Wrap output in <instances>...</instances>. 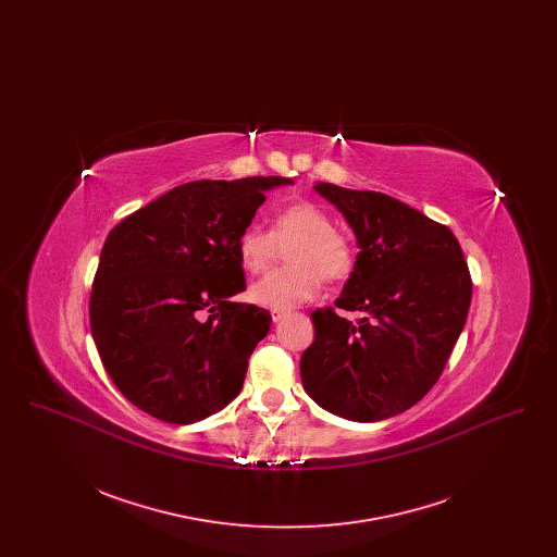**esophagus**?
Instances as JSON below:
<instances>
[{"instance_id": "esophagus-1", "label": "esophagus", "mask_w": 557, "mask_h": 557, "mask_svg": "<svg viewBox=\"0 0 557 557\" xmlns=\"http://www.w3.org/2000/svg\"><path fill=\"white\" fill-rule=\"evenodd\" d=\"M286 313H288L286 309H273V311H271V318H273V321H280Z\"/></svg>"}]
</instances>
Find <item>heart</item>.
I'll list each match as a JSON object with an SVG mask.
<instances>
[{
    "mask_svg": "<svg viewBox=\"0 0 557 557\" xmlns=\"http://www.w3.org/2000/svg\"><path fill=\"white\" fill-rule=\"evenodd\" d=\"M286 250V269L273 271L250 288L263 307L290 309L318 296L323 280L341 282L355 269V246L336 230L334 219L313 202H294L275 212L269 232L246 227L236 238V257L246 273H265Z\"/></svg>",
    "mask_w": 557,
    "mask_h": 557,
    "instance_id": "1",
    "label": "heart"
}]
</instances>
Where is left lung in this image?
Returning <instances> with one entry per match:
<instances>
[{"instance_id": "obj_1", "label": "left lung", "mask_w": 557, "mask_h": 557, "mask_svg": "<svg viewBox=\"0 0 557 557\" xmlns=\"http://www.w3.org/2000/svg\"><path fill=\"white\" fill-rule=\"evenodd\" d=\"M361 252L334 307L311 313L300 377L319 407L352 422L403 413L428 395L468 318L472 277L447 225L380 191L315 186ZM336 308L359 312L355 322Z\"/></svg>"}]
</instances>
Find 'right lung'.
Here are the masks:
<instances>
[{
    "label": "right lung",
    "instance_id": "1",
    "mask_svg": "<svg viewBox=\"0 0 557 557\" xmlns=\"http://www.w3.org/2000/svg\"><path fill=\"white\" fill-rule=\"evenodd\" d=\"M284 177L189 182L108 234L89 325L123 397L166 424L209 418L238 397L271 313L246 290L236 238Z\"/></svg>",
    "mask_w": 557,
    "mask_h": 557
}]
</instances>
